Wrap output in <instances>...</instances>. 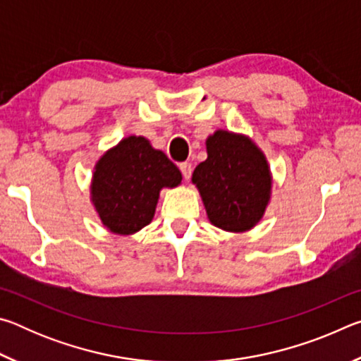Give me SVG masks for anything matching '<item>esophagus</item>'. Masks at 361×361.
I'll return each instance as SVG.
<instances>
[{"label": "esophagus", "mask_w": 361, "mask_h": 361, "mask_svg": "<svg viewBox=\"0 0 361 361\" xmlns=\"http://www.w3.org/2000/svg\"><path fill=\"white\" fill-rule=\"evenodd\" d=\"M180 170H181L183 176H185V180L191 178V173H192L191 164H189V162H181V164H180Z\"/></svg>", "instance_id": "1"}]
</instances>
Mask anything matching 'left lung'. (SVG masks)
Here are the masks:
<instances>
[{
	"label": "left lung",
	"mask_w": 361,
	"mask_h": 361,
	"mask_svg": "<svg viewBox=\"0 0 361 361\" xmlns=\"http://www.w3.org/2000/svg\"><path fill=\"white\" fill-rule=\"evenodd\" d=\"M207 159L194 169L192 185L209 221L226 232L252 231L272 195V172L262 149L245 133L218 129L205 140Z\"/></svg>",
	"instance_id": "8db88e82"
}]
</instances>
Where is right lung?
<instances>
[{
    "label": "right lung",
    "mask_w": 361,
    "mask_h": 361,
    "mask_svg": "<svg viewBox=\"0 0 361 361\" xmlns=\"http://www.w3.org/2000/svg\"><path fill=\"white\" fill-rule=\"evenodd\" d=\"M181 180L178 167L148 138L129 135L95 162L90 202L106 231L132 235L152 221L162 189Z\"/></svg>",
    "instance_id": "obj_1"
}]
</instances>
